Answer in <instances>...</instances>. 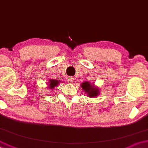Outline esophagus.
Listing matches in <instances>:
<instances>
[{
	"instance_id": "esophagus-1",
	"label": "esophagus",
	"mask_w": 148,
	"mask_h": 148,
	"mask_svg": "<svg viewBox=\"0 0 148 148\" xmlns=\"http://www.w3.org/2000/svg\"><path fill=\"white\" fill-rule=\"evenodd\" d=\"M67 81H68L69 83H73L74 82V78L73 77H72V76H70V77H68V79H67Z\"/></svg>"
}]
</instances>
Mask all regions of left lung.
<instances>
[{"label": "left lung", "instance_id": "obj_1", "mask_svg": "<svg viewBox=\"0 0 148 148\" xmlns=\"http://www.w3.org/2000/svg\"><path fill=\"white\" fill-rule=\"evenodd\" d=\"M82 88L86 93H88V96L90 97L97 96L98 93H99V90L97 88H95V86L90 85L89 82H84L82 84Z\"/></svg>", "mask_w": 148, "mask_h": 148}]
</instances>
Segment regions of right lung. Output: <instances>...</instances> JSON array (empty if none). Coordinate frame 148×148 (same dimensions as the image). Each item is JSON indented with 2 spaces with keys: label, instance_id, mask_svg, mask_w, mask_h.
Here are the masks:
<instances>
[{
  "label": "right lung",
  "instance_id": "1",
  "mask_svg": "<svg viewBox=\"0 0 148 148\" xmlns=\"http://www.w3.org/2000/svg\"><path fill=\"white\" fill-rule=\"evenodd\" d=\"M58 84H59V81L56 79H51L49 81V88H54L55 86H56Z\"/></svg>",
  "mask_w": 148,
  "mask_h": 148
}]
</instances>
